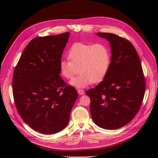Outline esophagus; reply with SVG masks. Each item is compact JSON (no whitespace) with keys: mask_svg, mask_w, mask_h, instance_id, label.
Wrapping results in <instances>:
<instances>
[{"mask_svg":"<svg viewBox=\"0 0 158 158\" xmlns=\"http://www.w3.org/2000/svg\"><path fill=\"white\" fill-rule=\"evenodd\" d=\"M77 92H78V94H79L80 95H83V94H85L84 90L82 89H77Z\"/></svg>","mask_w":158,"mask_h":158,"instance_id":"obj_1","label":"esophagus"}]
</instances>
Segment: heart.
Instances as JSON below:
<instances>
[{
    "instance_id": "1",
    "label": "heart",
    "mask_w": 158,
    "mask_h": 158,
    "mask_svg": "<svg viewBox=\"0 0 158 158\" xmlns=\"http://www.w3.org/2000/svg\"><path fill=\"white\" fill-rule=\"evenodd\" d=\"M69 60H62L60 70L62 76L72 79L79 71V76L70 81L76 88H85L92 82L102 81L108 72L111 58L109 48L98 43L89 44L77 42L73 44L67 53Z\"/></svg>"
}]
</instances>
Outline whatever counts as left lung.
I'll return each mask as SVG.
<instances>
[{"instance_id": "1", "label": "left lung", "mask_w": 158, "mask_h": 158, "mask_svg": "<svg viewBox=\"0 0 158 158\" xmlns=\"http://www.w3.org/2000/svg\"><path fill=\"white\" fill-rule=\"evenodd\" d=\"M110 42L108 72L95 88L86 91L94 123L116 129L129 123L138 112L145 92V81L139 56L129 41L112 33L97 32Z\"/></svg>"}]
</instances>
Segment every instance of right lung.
Returning <instances> with one entry per match:
<instances>
[{
  "mask_svg": "<svg viewBox=\"0 0 158 158\" xmlns=\"http://www.w3.org/2000/svg\"><path fill=\"white\" fill-rule=\"evenodd\" d=\"M70 32L36 37L22 52L13 73V94L24 122L45 135L67 126L78 94L60 76V63Z\"/></svg>",
  "mask_w": 158,
  "mask_h": 158,
  "instance_id": "add662e5",
  "label": "right lung"
}]
</instances>
